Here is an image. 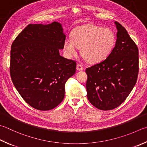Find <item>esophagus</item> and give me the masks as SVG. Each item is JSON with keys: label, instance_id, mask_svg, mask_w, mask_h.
Masks as SVG:
<instances>
[{"label": "esophagus", "instance_id": "34e87169", "mask_svg": "<svg viewBox=\"0 0 147 147\" xmlns=\"http://www.w3.org/2000/svg\"><path fill=\"white\" fill-rule=\"evenodd\" d=\"M76 68H77V70H79V71H81V70H83V66H82L81 65H80V64H77V66H76Z\"/></svg>", "mask_w": 147, "mask_h": 147}]
</instances>
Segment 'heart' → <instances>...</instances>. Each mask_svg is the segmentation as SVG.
I'll return each mask as SVG.
<instances>
[{
	"mask_svg": "<svg viewBox=\"0 0 147 147\" xmlns=\"http://www.w3.org/2000/svg\"><path fill=\"white\" fill-rule=\"evenodd\" d=\"M116 38L113 30L93 24H85L76 27L71 38H66L63 49L68 57L76 56L78 47L90 63H99L109 56L115 47Z\"/></svg>",
	"mask_w": 147,
	"mask_h": 147,
	"instance_id": "b5f03b06",
	"label": "heart"
}]
</instances>
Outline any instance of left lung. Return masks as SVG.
Listing matches in <instances>:
<instances>
[{"mask_svg":"<svg viewBox=\"0 0 147 147\" xmlns=\"http://www.w3.org/2000/svg\"><path fill=\"white\" fill-rule=\"evenodd\" d=\"M115 24L117 39L111 53L86 70L88 98L103 111L115 109L124 102L136 83L139 71L137 45L120 24Z\"/></svg>","mask_w":147,"mask_h":147,"instance_id":"left-lung-1","label":"left lung"}]
</instances>
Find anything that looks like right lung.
Listing matches in <instances>:
<instances>
[{
    "mask_svg": "<svg viewBox=\"0 0 147 147\" xmlns=\"http://www.w3.org/2000/svg\"><path fill=\"white\" fill-rule=\"evenodd\" d=\"M66 36L61 24H29L11 49L10 75L16 90L29 106L54 109L63 101L65 83L74 75L76 62L59 55Z\"/></svg>",
    "mask_w": 147,
    "mask_h": 147,
    "instance_id": "add662e5",
    "label": "right lung"
}]
</instances>
